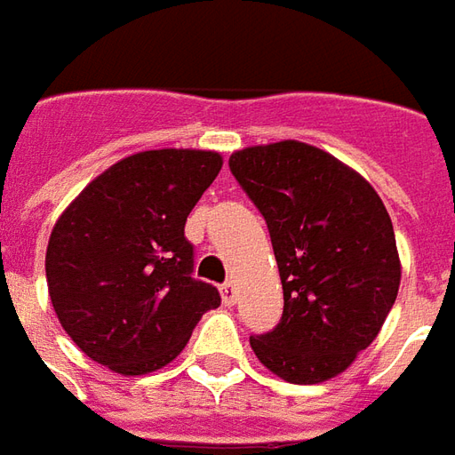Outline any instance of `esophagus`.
Returning a JSON list of instances; mask_svg holds the SVG:
<instances>
[{
	"label": "esophagus",
	"mask_w": 455,
	"mask_h": 455,
	"mask_svg": "<svg viewBox=\"0 0 455 455\" xmlns=\"http://www.w3.org/2000/svg\"><path fill=\"white\" fill-rule=\"evenodd\" d=\"M220 296H222V304H225V306L235 304V299H237V291H235L233 282H225V284L220 286Z\"/></svg>",
	"instance_id": "obj_1"
}]
</instances>
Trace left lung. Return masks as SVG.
<instances>
[{
  "label": "left lung",
  "mask_w": 455,
  "mask_h": 455,
  "mask_svg": "<svg viewBox=\"0 0 455 455\" xmlns=\"http://www.w3.org/2000/svg\"><path fill=\"white\" fill-rule=\"evenodd\" d=\"M230 171L267 220L284 289L282 321L250 336L254 355L294 385L346 372L399 291L385 203L357 171L304 141L235 151Z\"/></svg>",
  "instance_id": "obj_1"
}]
</instances>
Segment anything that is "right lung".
Returning <instances> with one entry per match:
<instances>
[{
    "instance_id": "add662e5",
    "label": "right lung",
    "mask_w": 455,
    "mask_h": 455,
    "mask_svg": "<svg viewBox=\"0 0 455 455\" xmlns=\"http://www.w3.org/2000/svg\"><path fill=\"white\" fill-rule=\"evenodd\" d=\"M222 169L218 151L151 149L112 164L60 212L46 250L48 296L73 343L112 372L147 375L181 353L220 306L193 279L183 228Z\"/></svg>"
}]
</instances>
